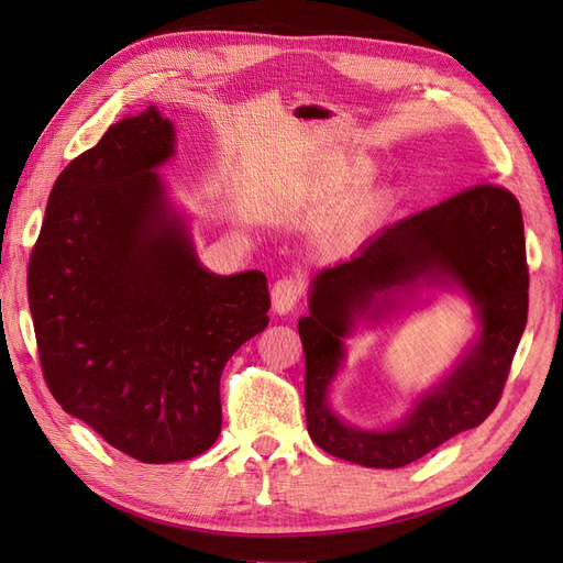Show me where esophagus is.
<instances>
[{
	"label": "esophagus",
	"instance_id": "34e87169",
	"mask_svg": "<svg viewBox=\"0 0 563 563\" xmlns=\"http://www.w3.org/2000/svg\"><path fill=\"white\" fill-rule=\"evenodd\" d=\"M302 298V282L296 277H284L272 286V308L279 314L291 312Z\"/></svg>",
	"mask_w": 563,
	"mask_h": 563
}]
</instances>
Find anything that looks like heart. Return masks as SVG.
<instances>
[{
	"label": "heart",
	"mask_w": 563,
	"mask_h": 563,
	"mask_svg": "<svg viewBox=\"0 0 563 563\" xmlns=\"http://www.w3.org/2000/svg\"><path fill=\"white\" fill-rule=\"evenodd\" d=\"M368 211H371V203H366V207H362L360 211H356V213L352 216V223H350V225H352V228H354V225H360V223H362V218H364Z\"/></svg>",
	"instance_id": "b5f03b06"
}]
</instances>
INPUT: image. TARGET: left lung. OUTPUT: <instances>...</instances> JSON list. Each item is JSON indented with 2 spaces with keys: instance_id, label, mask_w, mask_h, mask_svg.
I'll list each match as a JSON object with an SVG mask.
<instances>
[{
  "instance_id": "left-lung-1",
  "label": "left lung",
  "mask_w": 563,
  "mask_h": 563,
  "mask_svg": "<svg viewBox=\"0 0 563 563\" xmlns=\"http://www.w3.org/2000/svg\"><path fill=\"white\" fill-rule=\"evenodd\" d=\"M464 288L481 338L461 364L395 429H352L328 408V385L344 358L342 338L360 318H377L397 290ZM528 317V265L517 197L479 183L432 209L397 220L350 261L321 269L310 314L298 321L305 352V418L314 444L347 463L395 470L482 424L498 406Z\"/></svg>"
}]
</instances>
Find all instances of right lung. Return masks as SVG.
Segmentation results:
<instances>
[{"instance_id":"right-lung-1","label":"right lung","mask_w":563,"mask_h":563,"mask_svg":"<svg viewBox=\"0 0 563 563\" xmlns=\"http://www.w3.org/2000/svg\"><path fill=\"white\" fill-rule=\"evenodd\" d=\"M176 131L152 106L63 168L27 265L40 364L65 413L141 463L220 434V376L267 327L263 272L203 269L155 168Z\"/></svg>"}]
</instances>
